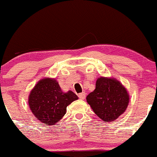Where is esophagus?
<instances>
[{
  "instance_id": "obj_1",
  "label": "esophagus",
  "mask_w": 157,
  "mask_h": 157,
  "mask_svg": "<svg viewBox=\"0 0 157 157\" xmlns=\"http://www.w3.org/2000/svg\"><path fill=\"white\" fill-rule=\"evenodd\" d=\"M78 97H79V98H80V99H81V100H83V99H85V98H86V93H85V92H83V93L79 94Z\"/></svg>"
}]
</instances>
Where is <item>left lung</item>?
I'll list each match as a JSON object with an SVG mask.
<instances>
[{"mask_svg":"<svg viewBox=\"0 0 157 157\" xmlns=\"http://www.w3.org/2000/svg\"><path fill=\"white\" fill-rule=\"evenodd\" d=\"M87 101L98 118L111 122L125 112L129 94L117 79L101 77L97 80L94 90L87 96Z\"/></svg>","mask_w":157,"mask_h":157,"instance_id":"left-lung-1","label":"left lung"}]
</instances>
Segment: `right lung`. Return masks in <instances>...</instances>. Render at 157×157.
Segmentation results:
<instances>
[{
	"instance_id": "right-lung-1",
	"label": "right lung",
	"mask_w": 157,
	"mask_h": 157,
	"mask_svg": "<svg viewBox=\"0 0 157 157\" xmlns=\"http://www.w3.org/2000/svg\"><path fill=\"white\" fill-rule=\"evenodd\" d=\"M78 97L73 91L63 92L56 80L45 77L31 90L29 105L33 115L49 126L58 122L67 112V107Z\"/></svg>"
}]
</instances>
